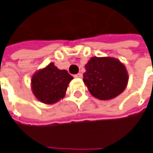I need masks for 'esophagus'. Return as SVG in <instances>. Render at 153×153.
Listing matches in <instances>:
<instances>
[{
  "label": "esophagus",
  "mask_w": 153,
  "mask_h": 153,
  "mask_svg": "<svg viewBox=\"0 0 153 153\" xmlns=\"http://www.w3.org/2000/svg\"><path fill=\"white\" fill-rule=\"evenodd\" d=\"M75 78H82V74H80V73H79L78 74H75L74 75Z\"/></svg>",
  "instance_id": "34e87169"
}]
</instances>
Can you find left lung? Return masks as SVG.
Masks as SVG:
<instances>
[{
  "label": "left lung",
  "mask_w": 153,
  "mask_h": 153,
  "mask_svg": "<svg viewBox=\"0 0 153 153\" xmlns=\"http://www.w3.org/2000/svg\"><path fill=\"white\" fill-rule=\"evenodd\" d=\"M83 81L90 94L99 100H110L127 87L128 73L123 63L110 57H93L85 65Z\"/></svg>",
  "instance_id": "8db88e82"
}]
</instances>
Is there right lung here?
I'll return each mask as SVG.
<instances>
[{"label": "right lung", "instance_id": "add662e5", "mask_svg": "<svg viewBox=\"0 0 153 153\" xmlns=\"http://www.w3.org/2000/svg\"><path fill=\"white\" fill-rule=\"evenodd\" d=\"M73 79L67 71L59 70L51 63L33 74L32 92L38 101L45 104H52L64 98L68 84Z\"/></svg>", "mask_w": 153, "mask_h": 153}]
</instances>
